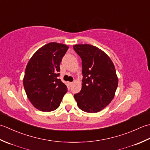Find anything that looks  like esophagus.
<instances>
[{"label": "esophagus", "mask_w": 150, "mask_h": 150, "mask_svg": "<svg viewBox=\"0 0 150 150\" xmlns=\"http://www.w3.org/2000/svg\"><path fill=\"white\" fill-rule=\"evenodd\" d=\"M68 84H69V86H70V87H71V85H72V82H68Z\"/></svg>", "instance_id": "1"}]
</instances>
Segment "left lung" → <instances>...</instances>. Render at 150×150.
<instances>
[{"label": "left lung", "instance_id": "1", "mask_svg": "<svg viewBox=\"0 0 150 150\" xmlns=\"http://www.w3.org/2000/svg\"><path fill=\"white\" fill-rule=\"evenodd\" d=\"M74 51L81 59L82 87L75 94L78 108L87 112H97L113 99L118 79L110 57L100 48L88 44L75 45Z\"/></svg>", "mask_w": 150, "mask_h": 150}]
</instances>
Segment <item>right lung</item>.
<instances>
[{"label":"right lung","mask_w":150,"mask_h":150,"mask_svg":"<svg viewBox=\"0 0 150 150\" xmlns=\"http://www.w3.org/2000/svg\"><path fill=\"white\" fill-rule=\"evenodd\" d=\"M69 47L49 42L35 52L27 64L23 85L26 95L36 109L52 111L58 108L67 87L60 79V63Z\"/></svg>","instance_id":"1"}]
</instances>
